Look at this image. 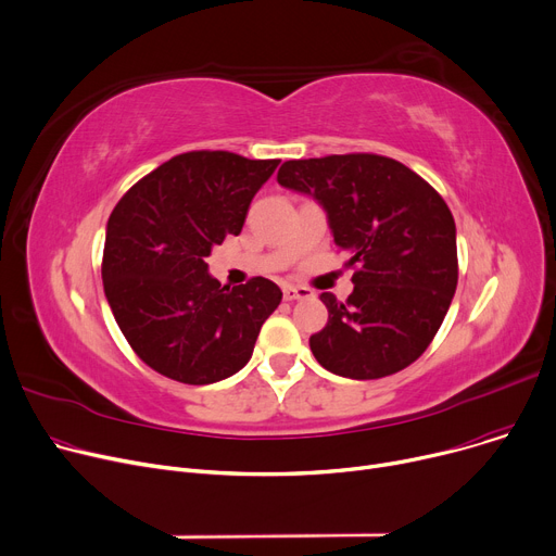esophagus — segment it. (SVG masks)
<instances>
[{
	"label": "esophagus",
	"instance_id": "34e87169",
	"mask_svg": "<svg viewBox=\"0 0 556 556\" xmlns=\"http://www.w3.org/2000/svg\"><path fill=\"white\" fill-rule=\"evenodd\" d=\"M285 301H303V299H312L314 291L307 287H293V285H285L282 287Z\"/></svg>",
	"mask_w": 556,
	"mask_h": 556
}]
</instances>
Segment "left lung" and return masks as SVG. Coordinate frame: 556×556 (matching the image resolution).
<instances>
[{
  "instance_id": "8db88e82",
  "label": "left lung",
  "mask_w": 556,
  "mask_h": 556,
  "mask_svg": "<svg viewBox=\"0 0 556 556\" xmlns=\"http://www.w3.org/2000/svg\"><path fill=\"white\" fill-rule=\"evenodd\" d=\"M278 184L314 198L354 267L345 303L320 293L316 362L339 377L381 379L429 348L458 285L455 222L438 190L381 154L285 161Z\"/></svg>"
}]
</instances>
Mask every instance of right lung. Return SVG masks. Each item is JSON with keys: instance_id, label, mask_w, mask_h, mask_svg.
I'll return each instance as SVG.
<instances>
[{"instance_id": "1", "label": "right lung", "mask_w": 556, "mask_h": 556, "mask_svg": "<svg viewBox=\"0 0 556 556\" xmlns=\"http://www.w3.org/2000/svg\"><path fill=\"white\" fill-rule=\"evenodd\" d=\"M280 159L177 154L129 188L108 219L103 285L127 343L159 375L204 386L242 370L282 291L267 278L228 289L206 257L238 236Z\"/></svg>"}]
</instances>
